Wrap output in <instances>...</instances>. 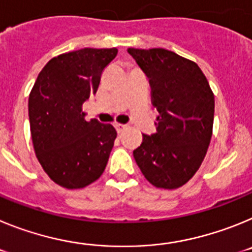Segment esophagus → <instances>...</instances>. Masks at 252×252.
<instances>
[{"instance_id": "obj_1", "label": "esophagus", "mask_w": 252, "mask_h": 252, "mask_svg": "<svg viewBox=\"0 0 252 252\" xmlns=\"http://www.w3.org/2000/svg\"><path fill=\"white\" fill-rule=\"evenodd\" d=\"M127 127L126 125H122V124H115V128L117 130V132H122V131L125 130V128Z\"/></svg>"}]
</instances>
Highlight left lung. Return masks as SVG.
I'll return each instance as SVG.
<instances>
[{"instance_id": "8db88e82", "label": "left lung", "mask_w": 252, "mask_h": 252, "mask_svg": "<svg viewBox=\"0 0 252 252\" xmlns=\"http://www.w3.org/2000/svg\"><path fill=\"white\" fill-rule=\"evenodd\" d=\"M127 53L148 77L159 112L157 132L144 135L133 158L153 186L179 188L195 174L208 150L215 95L201 68L174 51L128 48Z\"/></svg>"}]
</instances>
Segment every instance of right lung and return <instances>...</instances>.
<instances>
[{"instance_id": "right-lung-1", "label": "right lung", "mask_w": 252, "mask_h": 252, "mask_svg": "<svg viewBox=\"0 0 252 252\" xmlns=\"http://www.w3.org/2000/svg\"><path fill=\"white\" fill-rule=\"evenodd\" d=\"M116 55V48L58 55L31 90L29 120L35 154L50 179L64 188H84L107 165L117 132L110 124L87 121L82 106L97 92L103 69Z\"/></svg>"}]
</instances>
